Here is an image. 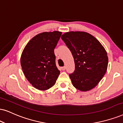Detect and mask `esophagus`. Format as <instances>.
Listing matches in <instances>:
<instances>
[{
	"instance_id": "obj_1",
	"label": "esophagus",
	"mask_w": 123,
	"mask_h": 123,
	"mask_svg": "<svg viewBox=\"0 0 123 123\" xmlns=\"http://www.w3.org/2000/svg\"><path fill=\"white\" fill-rule=\"evenodd\" d=\"M66 66H63V67H62L61 68V69H62V70H65V69H66Z\"/></svg>"
}]
</instances>
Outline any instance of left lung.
Listing matches in <instances>:
<instances>
[{
    "mask_svg": "<svg viewBox=\"0 0 123 123\" xmlns=\"http://www.w3.org/2000/svg\"><path fill=\"white\" fill-rule=\"evenodd\" d=\"M61 38L74 60L75 70L69 74L73 85L81 91L92 89L106 73L108 58L105 49L87 32H66Z\"/></svg>",
    "mask_w": 123,
    "mask_h": 123,
    "instance_id": "8db88e82",
    "label": "left lung"
}]
</instances>
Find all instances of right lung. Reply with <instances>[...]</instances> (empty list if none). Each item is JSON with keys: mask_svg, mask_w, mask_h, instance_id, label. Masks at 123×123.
<instances>
[{"mask_svg": "<svg viewBox=\"0 0 123 123\" xmlns=\"http://www.w3.org/2000/svg\"><path fill=\"white\" fill-rule=\"evenodd\" d=\"M61 32H45L28 42L21 54L20 63L26 78L34 87L46 90L55 85L60 71L55 65L54 50Z\"/></svg>", "mask_w": 123, "mask_h": 123, "instance_id": "obj_1", "label": "right lung"}]
</instances>
